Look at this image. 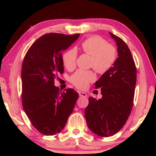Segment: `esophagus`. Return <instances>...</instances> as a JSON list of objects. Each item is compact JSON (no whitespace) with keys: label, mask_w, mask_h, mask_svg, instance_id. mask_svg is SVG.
<instances>
[{"label":"esophagus","mask_w":156,"mask_h":156,"mask_svg":"<svg viewBox=\"0 0 156 156\" xmlns=\"http://www.w3.org/2000/svg\"><path fill=\"white\" fill-rule=\"evenodd\" d=\"M78 93H79V95L80 96V97H87V94L84 91H78Z\"/></svg>","instance_id":"obj_1"}]
</instances>
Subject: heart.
<instances>
[{
  "instance_id": "heart-1",
  "label": "heart",
  "mask_w": 156,
  "mask_h": 156,
  "mask_svg": "<svg viewBox=\"0 0 156 156\" xmlns=\"http://www.w3.org/2000/svg\"><path fill=\"white\" fill-rule=\"evenodd\" d=\"M80 50L90 55V65L96 71L103 73L112 67L116 59V50L111 44L98 36L87 38L80 45ZM77 53L75 49H69L62 55V62L65 67L72 69L75 67ZM94 74L91 71L80 69L70 78V81L76 87L84 89L89 83L94 80Z\"/></svg>"
}]
</instances>
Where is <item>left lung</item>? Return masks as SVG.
Segmentation results:
<instances>
[{
    "label": "left lung",
    "mask_w": 156,
    "mask_h": 156,
    "mask_svg": "<svg viewBox=\"0 0 156 156\" xmlns=\"http://www.w3.org/2000/svg\"><path fill=\"white\" fill-rule=\"evenodd\" d=\"M109 34L116 42L118 58L95 82L102 97H89L84 111L89 129L101 137L114 135L125 125L133 107L136 83V68L129 47L120 37Z\"/></svg>",
    "instance_id": "left-lung-1"
}]
</instances>
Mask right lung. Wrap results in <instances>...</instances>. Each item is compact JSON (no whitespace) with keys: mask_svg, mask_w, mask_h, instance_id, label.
<instances>
[{"mask_svg":"<svg viewBox=\"0 0 156 156\" xmlns=\"http://www.w3.org/2000/svg\"><path fill=\"white\" fill-rule=\"evenodd\" d=\"M80 35L45 34L25 56L21 70L23 107L33 126L44 135H55L65 128L79 97L73 89L59 93L54 80L57 73L64 72L62 53Z\"/></svg>","mask_w":156,"mask_h":156,"instance_id":"1","label":"right lung"}]
</instances>
